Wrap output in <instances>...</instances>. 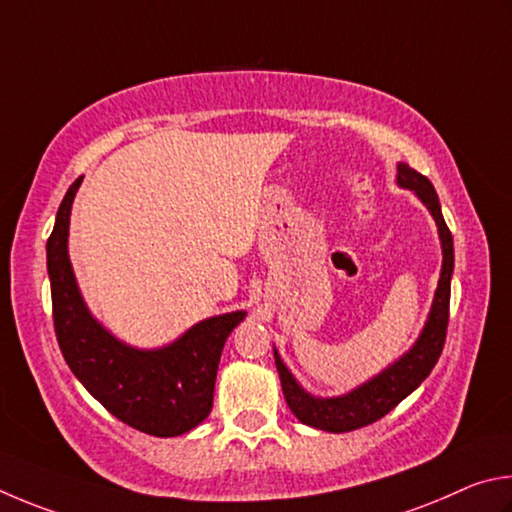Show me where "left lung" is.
<instances>
[{"mask_svg":"<svg viewBox=\"0 0 512 512\" xmlns=\"http://www.w3.org/2000/svg\"><path fill=\"white\" fill-rule=\"evenodd\" d=\"M396 182L400 188L414 191L418 200L427 206L429 213H432L443 249L441 279H438L432 308H429L427 321L423 330H420L414 346H411L400 360L389 364L387 369L375 375V378L366 380L360 387L344 393V396L333 398L312 396L310 391L303 389L299 380L292 375V371L285 366L274 346L276 371H279L283 396L285 402H288V407L292 409V414L297 416L303 425L324 429V432L330 434L353 432V429L371 425L382 416H387L398 402L405 400L411 391H416L420 387V382L432 373L438 357L443 353L447 319H450V283L454 272L452 233L445 224L441 202H438L434 186L425 175H420L418 170L400 161Z\"/></svg>","mask_w":512,"mask_h":512,"instance_id":"1","label":"left lung"}]
</instances>
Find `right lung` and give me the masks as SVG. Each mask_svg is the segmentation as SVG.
<instances>
[{
    "label": "right lung",
    "instance_id": "right-lung-1",
    "mask_svg": "<svg viewBox=\"0 0 512 512\" xmlns=\"http://www.w3.org/2000/svg\"><path fill=\"white\" fill-rule=\"evenodd\" d=\"M83 177L69 186L47 242L53 326L62 357L80 384L125 425L170 438L195 429L211 414L224 342L245 310L197 321L161 348L116 339L80 294L69 261V215Z\"/></svg>",
    "mask_w": 512,
    "mask_h": 512
}]
</instances>
